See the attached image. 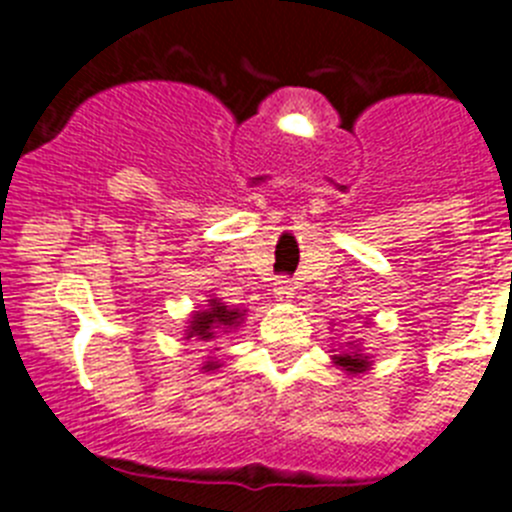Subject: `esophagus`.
Wrapping results in <instances>:
<instances>
[{"mask_svg":"<svg viewBox=\"0 0 512 512\" xmlns=\"http://www.w3.org/2000/svg\"><path fill=\"white\" fill-rule=\"evenodd\" d=\"M292 295H295V287H292V282H289L287 277H279L277 282H274V297H279V300H289Z\"/></svg>","mask_w":512,"mask_h":512,"instance_id":"esophagus-1","label":"esophagus"}]
</instances>
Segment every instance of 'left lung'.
<instances>
[{
  "label": "left lung",
  "mask_w": 512,
  "mask_h": 512,
  "mask_svg": "<svg viewBox=\"0 0 512 512\" xmlns=\"http://www.w3.org/2000/svg\"><path fill=\"white\" fill-rule=\"evenodd\" d=\"M333 359H336L338 366H343V369H346V372H351V374L366 372V366H369L366 356L354 354V351H351V354H338V356H333Z\"/></svg>",
  "instance_id": "left-lung-1"
}]
</instances>
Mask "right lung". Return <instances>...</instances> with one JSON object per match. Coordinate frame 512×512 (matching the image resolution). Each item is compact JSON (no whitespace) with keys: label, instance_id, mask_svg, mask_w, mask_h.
<instances>
[{"label":"right lung","instance_id":"add662e5","mask_svg":"<svg viewBox=\"0 0 512 512\" xmlns=\"http://www.w3.org/2000/svg\"><path fill=\"white\" fill-rule=\"evenodd\" d=\"M243 312L230 310L228 305H223L220 300H210V307L202 312H197L192 318V325L187 330V338H197V341H212L217 333H223L225 328H233L238 325ZM205 369H217V361H207Z\"/></svg>","mask_w":512,"mask_h":512}]
</instances>
